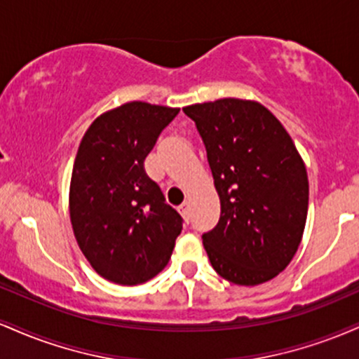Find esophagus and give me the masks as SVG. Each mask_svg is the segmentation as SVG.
<instances>
[{
    "instance_id": "1",
    "label": "esophagus",
    "mask_w": 359,
    "mask_h": 359,
    "mask_svg": "<svg viewBox=\"0 0 359 359\" xmlns=\"http://www.w3.org/2000/svg\"><path fill=\"white\" fill-rule=\"evenodd\" d=\"M179 211H180V214H182V216H184V219L189 221V216H191V209H189V203H184L182 205H180Z\"/></svg>"
}]
</instances>
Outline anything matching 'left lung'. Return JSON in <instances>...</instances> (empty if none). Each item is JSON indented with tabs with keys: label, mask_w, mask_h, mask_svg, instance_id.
<instances>
[{
	"label": "left lung",
	"mask_w": 359,
	"mask_h": 359,
	"mask_svg": "<svg viewBox=\"0 0 359 359\" xmlns=\"http://www.w3.org/2000/svg\"><path fill=\"white\" fill-rule=\"evenodd\" d=\"M203 138L221 216L203 234L212 269L236 285L277 277L302 240L306 165L285 128L255 101L217 100L184 108Z\"/></svg>",
	"instance_id": "8db88e82"
}]
</instances>
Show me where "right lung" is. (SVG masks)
Returning <instances> with one entry per match:
<instances>
[{"label": "right lung", "instance_id": "1", "mask_svg": "<svg viewBox=\"0 0 359 359\" xmlns=\"http://www.w3.org/2000/svg\"><path fill=\"white\" fill-rule=\"evenodd\" d=\"M177 108L133 101L94 119L77 150L69 209L77 245L94 270L138 285L167 266L182 217L145 172V158Z\"/></svg>", "mask_w": 359, "mask_h": 359}]
</instances>
